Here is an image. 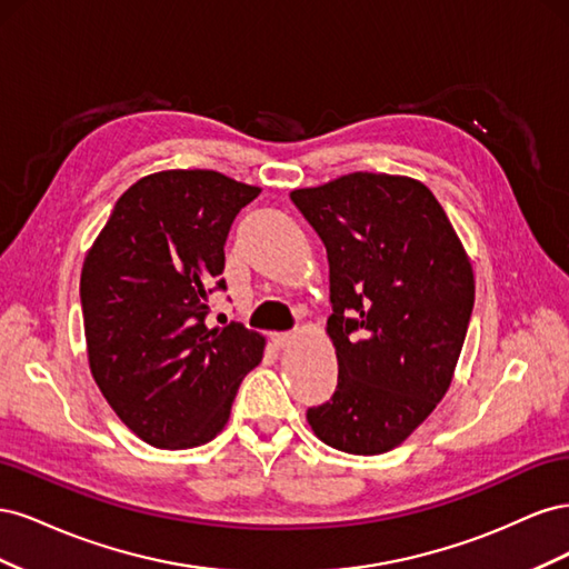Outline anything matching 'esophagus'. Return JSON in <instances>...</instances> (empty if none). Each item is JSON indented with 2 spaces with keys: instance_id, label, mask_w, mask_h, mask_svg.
Segmentation results:
<instances>
[{
  "instance_id": "34e87169",
  "label": "esophagus",
  "mask_w": 569,
  "mask_h": 569,
  "mask_svg": "<svg viewBox=\"0 0 569 569\" xmlns=\"http://www.w3.org/2000/svg\"><path fill=\"white\" fill-rule=\"evenodd\" d=\"M295 337L297 335H291V332H278V335H270V341H272L274 349H284V347H289L291 341H295Z\"/></svg>"
}]
</instances>
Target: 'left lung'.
Instances as JSON below:
<instances>
[{
	"label": "left lung",
	"instance_id": "obj_1",
	"mask_svg": "<svg viewBox=\"0 0 569 569\" xmlns=\"http://www.w3.org/2000/svg\"><path fill=\"white\" fill-rule=\"evenodd\" d=\"M289 197L327 249L339 363L337 391L308 408V425L332 449L387 453L451 387L475 306L470 258L412 178L351 173Z\"/></svg>",
	"mask_w": 569,
	"mask_h": 569
}]
</instances>
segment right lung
Instances as JSON below:
<instances>
[{
    "label": "right lung",
    "instance_id": "1",
    "mask_svg": "<svg viewBox=\"0 0 569 569\" xmlns=\"http://www.w3.org/2000/svg\"><path fill=\"white\" fill-rule=\"evenodd\" d=\"M258 194L216 170H161L123 192L84 256L92 377L116 416L157 449L211 441L263 358L266 339L242 322L206 325L209 295L226 289L232 220Z\"/></svg>",
    "mask_w": 569,
    "mask_h": 569
}]
</instances>
